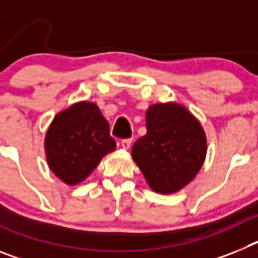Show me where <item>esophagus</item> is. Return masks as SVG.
<instances>
[{
  "instance_id": "34e87169",
  "label": "esophagus",
  "mask_w": 258,
  "mask_h": 258,
  "mask_svg": "<svg viewBox=\"0 0 258 258\" xmlns=\"http://www.w3.org/2000/svg\"><path fill=\"white\" fill-rule=\"evenodd\" d=\"M132 142H133V140H132V138H125V140H121V147L122 149H129L132 145Z\"/></svg>"
}]
</instances>
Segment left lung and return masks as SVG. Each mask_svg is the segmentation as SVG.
I'll use <instances>...</instances> for the list:
<instances>
[{
    "mask_svg": "<svg viewBox=\"0 0 258 258\" xmlns=\"http://www.w3.org/2000/svg\"><path fill=\"white\" fill-rule=\"evenodd\" d=\"M147 133L132 155L156 192L178 191L197 175L207 152L199 121L178 104H155L146 113Z\"/></svg>",
    "mask_w": 258,
    "mask_h": 258,
    "instance_id": "left-lung-1",
    "label": "left lung"
}]
</instances>
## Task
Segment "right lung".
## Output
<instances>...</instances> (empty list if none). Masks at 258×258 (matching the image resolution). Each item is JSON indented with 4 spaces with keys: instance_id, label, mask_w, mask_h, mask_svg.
<instances>
[{
    "instance_id": "obj_1",
    "label": "right lung",
    "mask_w": 258,
    "mask_h": 258,
    "mask_svg": "<svg viewBox=\"0 0 258 258\" xmlns=\"http://www.w3.org/2000/svg\"><path fill=\"white\" fill-rule=\"evenodd\" d=\"M115 147L109 124L99 108L89 102L58 113L45 142L50 169L68 184L85 179Z\"/></svg>"
}]
</instances>
